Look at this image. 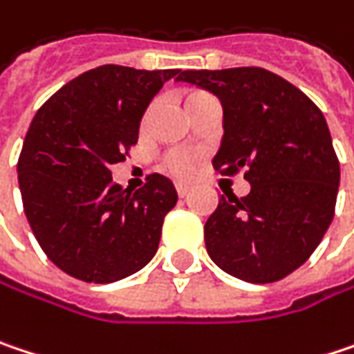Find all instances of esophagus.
I'll return each instance as SVG.
<instances>
[{
	"label": "esophagus",
	"mask_w": 354,
	"mask_h": 354,
	"mask_svg": "<svg viewBox=\"0 0 354 354\" xmlns=\"http://www.w3.org/2000/svg\"><path fill=\"white\" fill-rule=\"evenodd\" d=\"M176 192H178V196H180V198H184V196H186V194L190 192V186H188V184H182V182H178Z\"/></svg>",
	"instance_id": "1"
}]
</instances>
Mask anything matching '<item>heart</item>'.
Returning a JSON list of instances; mask_svg holds the SVG:
<instances>
[{"label": "heart", "instance_id": "obj_1", "mask_svg": "<svg viewBox=\"0 0 354 354\" xmlns=\"http://www.w3.org/2000/svg\"><path fill=\"white\" fill-rule=\"evenodd\" d=\"M164 168L178 178L190 176L196 168V153L188 149H172L164 158Z\"/></svg>", "mask_w": 354, "mask_h": 354}]
</instances>
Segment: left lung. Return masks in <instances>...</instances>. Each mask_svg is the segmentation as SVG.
<instances>
[{
    "label": "left lung",
    "instance_id": "obj_1",
    "mask_svg": "<svg viewBox=\"0 0 354 354\" xmlns=\"http://www.w3.org/2000/svg\"><path fill=\"white\" fill-rule=\"evenodd\" d=\"M178 81L223 105V142L212 166L245 168L247 196H221L205 225L210 259L229 275L272 283L298 270L328 231L340 166L322 111L266 68L184 71Z\"/></svg>",
    "mask_w": 354,
    "mask_h": 354
}]
</instances>
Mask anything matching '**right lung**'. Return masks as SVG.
Returning <instances> with one entry per match:
<instances>
[{"instance_id":"1","label":"right lung","mask_w":354,"mask_h":354,"mask_svg":"<svg viewBox=\"0 0 354 354\" xmlns=\"http://www.w3.org/2000/svg\"><path fill=\"white\" fill-rule=\"evenodd\" d=\"M180 75V68L97 66L58 88L32 119L17 160L24 212L64 273L111 283L156 255L176 188L170 178L151 174L140 190H123L111 166L138 144L151 99Z\"/></svg>"}]
</instances>
